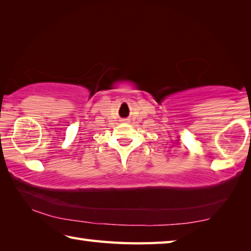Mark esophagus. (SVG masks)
<instances>
[{"mask_svg": "<svg viewBox=\"0 0 251 251\" xmlns=\"http://www.w3.org/2000/svg\"><path fill=\"white\" fill-rule=\"evenodd\" d=\"M125 121H127V120H125Z\"/></svg>", "mask_w": 251, "mask_h": 251, "instance_id": "esophagus-1", "label": "esophagus"}]
</instances>
